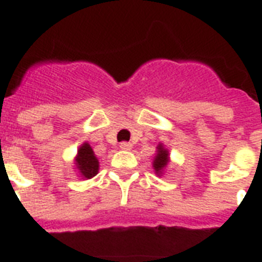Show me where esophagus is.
Returning <instances> with one entry per match:
<instances>
[{"label": "esophagus", "mask_w": 262, "mask_h": 262, "mask_svg": "<svg viewBox=\"0 0 262 262\" xmlns=\"http://www.w3.org/2000/svg\"><path fill=\"white\" fill-rule=\"evenodd\" d=\"M120 149L128 151V150L132 149V144L130 142H121V144H120Z\"/></svg>", "instance_id": "esophagus-1"}]
</instances>
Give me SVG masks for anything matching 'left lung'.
<instances>
[{"mask_svg":"<svg viewBox=\"0 0 262 262\" xmlns=\"http://www.w3.org/2000/svg\"><path fill=\"white\" fill-rule=\"evenodd\" d=\"M170 163V153L169 150L166 149L165 145L159 142L157 146L156 156L153 158V169L158 177H162L163 172L166 171L167 166Z\"/></svg>","mask_w":262,"mask_h":262,"instance_id":"left-lung-1","label":"left lung"}]
</instances>
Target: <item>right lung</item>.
Listing matches in <instances>:
<instances>
[{
	"label": "right lung",
	"instance_id": "right-lung-1",
	"mask_svg": "<svg viewBox=\"0 0 262 262\" xmlns=\"http://www.w3.org/2000/svg\"><path fill=\"white\" fill-rule=\"evenodd\" d=\"M75 170L81 179H91L99 172V159L88 142H83L77 149V154L74 158Z\"/></svg>",
	"mask_w": 262,
	"mask_h": 262
}]
</instances>
